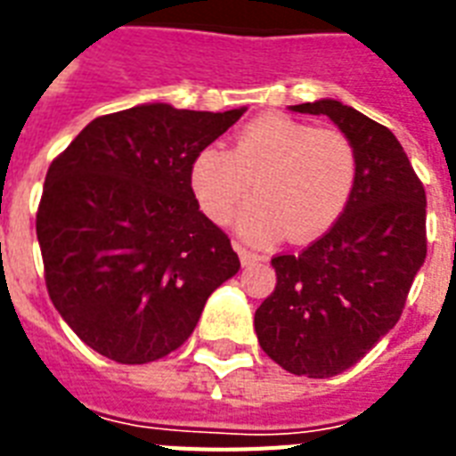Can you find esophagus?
<instances>
[{"label": "esophagus", "instance_id": "34e87169", "mask_svg": "<svg viewBox=\"0 0 456 456\" xmlns=\"http://www.w3.org/2000/svg\"><path fill=\"white\" fill-rule=\"evenodd\" d=\"M236 253H239V257H241L243 267H248V265H257L265 260L263 256H257V253H253V250L243 248V246H239V243H236Z\"/></svg>", "mask_w": 456, "mask_h": 456}]
</instances>
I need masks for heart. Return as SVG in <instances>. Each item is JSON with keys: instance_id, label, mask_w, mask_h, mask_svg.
<instances>
[{"instance_id": "1", "label": "heart", "mask_w": 456, "mask_h": 456, "mask_svg": "<svg viewBox=\"0 0 456 456\" xmlns=\"http://www.w3.org/2000/svg\"><path fill=\"white\" fill-rule=\"evenodd\" d=\"M193 196L217 224L239 217V232L256 243L312 241L336 224L357 182V151L347 134L314 127L284 113L250 120L232 151L206 146L191 163Z\"/></svg>"}]
</instances>
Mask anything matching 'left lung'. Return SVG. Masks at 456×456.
I'll use <instances>...</instances> for the list:
<instances>
[{
	"mask_svg": "<svg viewBox=\"0 0 456 456\" xmlns=\"http://www.w3.org/2000/svg\"><path fill=\"white\" fill-rule=\"evenodd\" d=\"M329 116L357 151L346 210L298 256L272 257L277 286L256 310L260 347L296 376L329 379L397 324L426 260V191L395 134L333 99L291 106Z\"/></svg>",
	"mask_w": 456,
	"mask_h": 456,
	"instance_id": "left-lung-1",
	"label": "left lung"
}]
</instances>
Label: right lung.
Wrapping results in <instances>:
<instances>
[{
  "label": "right lung",
  "mask_w": 456,
  "mask_h": 456,
  "mask_svg": "<svg viewBox=\"0 0 456 456\" xmlns=\"http://www.w3.org/2000/svg\"><path fill=\"white\" fill-rule=\"evenodd\" d=\"M243 110L142 103L92 120L49 165L37 208L46 291L103 357L146 364L177 350L241 267L189 172Z\"/></svg>",
  "instance_id": "right-lung-1"
}]
</instances>
